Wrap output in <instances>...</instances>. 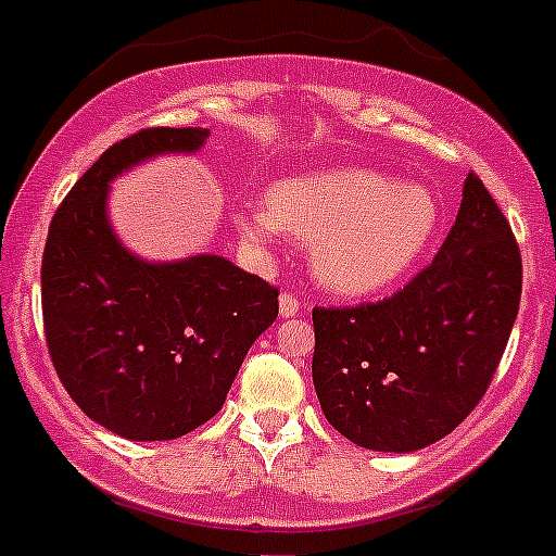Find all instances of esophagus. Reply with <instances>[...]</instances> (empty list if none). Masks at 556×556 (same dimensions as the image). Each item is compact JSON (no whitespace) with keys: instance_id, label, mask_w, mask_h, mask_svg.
<instances>
[{"instance_id":"esophagus-1","label":"esophagus","mask_w":556,"mask_h":556,"mask_svg":"<svg viewBox=\"0 0 556 556\" xmlns=\"http://www.w3.org/2000/svg\"><path fill=\"white\" fill-rule=\"evenodd\" d=\"M301 306H304V304L299 301V295H293V293L279 295V315H282V317H295V315H299Z\"/></svg>"}]
</instances>
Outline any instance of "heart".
<instances>
[{"label": "heart", "instance_id": "1", "mask_svg": "<svg viewBox=\"0 0 556 556\" xmlns=\"http://www.w3.org/2000/svg\"><path fill=\"white\" fill-rule=\"evenodd\" d=\"M440 208L421 185L361 165L290 176L268 190L266 203L236 214L241 239L266 252L279 233L309 244L320 288L337 295H375L404 277L424 255Z\"/></svg>", "mask_w": 556, "mask_h": 556}]
</instances>
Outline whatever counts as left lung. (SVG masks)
I'll return each instance as SVG.
<instances>
[{
    "instance_id": "left-lung-1",
    "label": "left lung",
    "mask_w": 556,
    "mask_h": 556,
    "mask_svg": "<svg viewBox=\"0 0 556 556\" xmlns=\"http://www.w3.org/2000/svg\"><path fill=\"white\" fill-rule=\"evenodd\" d=\"M519 299L514 230L483 181L467 174L432 266L377 304L312 309L323 415L369 451L409 454L438 443L486 393Z\"/></svg>"
}]
</instances>
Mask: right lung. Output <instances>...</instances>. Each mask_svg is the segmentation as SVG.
I'll list each match as a JSON object with an SVG mask.
<instances>
[{
	"label": "right lung",
	"instance_id": "right-lung-1",
	"mask_svg": "<svg viewBox=\"0 0 556 556\" xmlns=\"http://www.w3.org/2000/svg\"><path fill=\"white\" fill-rule=\"evenodd\" d=\"M206 138L203 127H152L113 143L48 228L40 277L53 369L91 421L124 440H176L214 418L279 315L277 288L228 257L152 263L113 233L111 181Z\"/></svg>",
	"mask_w": 556,
	"mask_h": 556
}]
</instances>
